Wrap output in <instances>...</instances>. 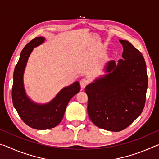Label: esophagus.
Instances as JSON below:
<instances>
[{"label": "esophagus", "instance_id": "obj_1", "mask_svg": "<svg viewBox=\"0 0 159 159\" xmlns=\"http://www.w3.org/2000/svg\"><path fill=\"white\" fill-rule=\"evenodd\" d=\"M89 83V80L86 79H82L80 80V87L84 88L86 85L88 84Z\"/></svg>", "mask_w": 159, "mask_h": 159}]
</instances>
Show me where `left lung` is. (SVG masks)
<instances>
[{
  "label": "left lung",
  "instance_id": "obj_1",
  "mask_svg": "<svg viewBox=\"0 0 159 159\" xmlns=\"http://www.w3.org/2000/svg\"><path fill=\"white\" fill-rule=\"evenodd\" d=\"M123 47L122 59L106 64L107 74L85 88L88 97V114L92 122L104 130H124L143 111L148 85L143 55L128 41L119 40Z\"/></svg>",
  "mask_w": 159,
  "mask_h": 159
}]
</instances>
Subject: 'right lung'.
<instances>
[{
    "label": "right lung",
    "mask_w": 159,
    "mask_h": 159,
    "mask_svg": "<svg viewBox=\"0 0 159 159\" xmlns=\"http://www.w3.org/2000/svg\"><path fill=\"white\" fill-rule=\"evenodd\" d=\"M44 41L43 37H36L25 45L13 74V105L21 120L29 127L37 130H46L57 126L62 120L70 99L80 89L79 82H74L61 89L52 101L44 104L35 103L26 95L23 81L26 63L34 48L41 45Z\"/></svg>",
    "instance_id": "add662e5"
}]
</instances>
